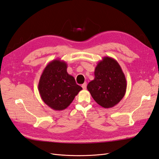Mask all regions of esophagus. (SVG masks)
Returning <instances> with one entry per match:
<instances>
[{
  "label": "esophagus",
  "instance_id": "34e87169",
  "mask_svg": "<svg viewBox=\"0 0 159 159\" xmlns=\"http://www.w3.org/2000/svg\"><path fill=\"white\" fill-rule=\"evenodd\" d=\"M81 87H82V88H83L84 89H85L86 88H87V84L84 83V84H82V85H81Z\"/></svg>",
  "mask_w": 159,
  "mask_h": 159
}]
</instances>
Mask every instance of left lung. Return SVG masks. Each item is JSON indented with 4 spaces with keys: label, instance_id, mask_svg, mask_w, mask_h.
<instances>
[{
    "label": "left lung",
    "instance_id": "obj_1",
    "mask_svg": "<svg viewBox=\"0 0 159 159\" xmlns=\"http://www.w3.org/2000/svg\"><path fill=\"white\" fill-rule=\"evenodd\" d=\"M94 75V80L87 86L91 97L102 107H114L127 89L126 78L121 66L113 57L105 56L96 66Z\"/></svg>",
    "mask_w": 159,
    "mask_h": 159
}]
</instances>
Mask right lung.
<instances>
[{
	"label": "right lung",
	"mask_w": 159,
	"mask_h": 159,
	"mask_svg": "<svg viewBox=\"0 0 159 159\" xmlns=\"http://www.w3.org/2000/svg\"><path fill=\"white\" fill-rule=\"evenodd\" d=\"M68 64L55 59L47 64L38 82L40 97L48 106L55 111L66 109L82 89L72 75L67 72Z\"/></svg>",
	"instance_id": "add662e5"
}]
</instances>
